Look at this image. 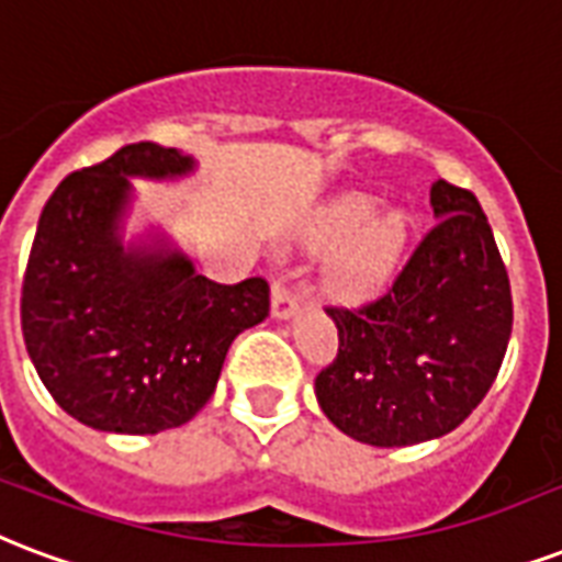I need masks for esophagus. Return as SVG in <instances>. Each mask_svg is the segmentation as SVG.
I'll return each mask as SVG.
<instances>
[{
    "mask_svg": "<svg viewBox=\"0 0 562 562\" xmlns=\"http://www.w3.org/2000/svg\"><path fill=\"white\" fill-rule=\"evenodd\" d=\"M273 318H291L300 306V289L289 277H280V280L273 282Z\"/></svg>",
    "mask_w": 562,
    "mask_h": 562,
    "instance_id": "obj_1",
    "label": "esophagus"
}]
</instances>
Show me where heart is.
Returning <instances> with one entry per match:
<instances>
[{
    "label": "heart",
    "mask_w": 562,
    "mask_h": 562,
    "mask_svg": "<svg viewBox=\"0 0 562 562\" xmlns=\"http://www.w3.org/2000/svg\"><path fill=\"white\" fill-rule=\"evenodd\" d=\"M376 212V200L366 194L338 196L310 226V244L318 250L338 247L329 259V289L341 297H366L389 280L406 241V217L401 212Z\"/></svg>",
    "instance_id": "b5f03b06"
}]
</instances>
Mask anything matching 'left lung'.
Masks as SVG:
<instances>
[{
	"label": "left lung",
	"mask_w": 562,
	"mask_h": 562,
	"mask_svg": "<svg viewBox=\"0 0 562 562\" xmlns=\"http://www.w3.org/2000/svg\"><path fill=\"white\" fill-rule=\"evenodd\" d=\"M430 205L439 221L380 297L327 306L338 353L315 395L341 434L376 448L460 427L495 383L513 333L507 268L477 196L434 179Z\"/></svg>",
	"instance_id": "left-lung-1"
}]
</instances>
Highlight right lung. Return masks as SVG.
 Segmentation results:
<instances>
[{"label": "right lung", "instance_id": "right-lung-1", "mask_svg": "<svg viewBox=\"0 0 562 562\" xmlns=\"http://www.w3.org/2000/svg\"><path fill=\"white\" fill-rule=\"evenodd\" d=\"M194 161L149 140L81 167L46 200L23 273V338L43 385L76 422L147 436L191 422L238 333L268 318L262 277L224 285L179 252L120 247L128 177Z\"/></svg>", "mask_w": 562, "mask_h": 562}]
</instances>
